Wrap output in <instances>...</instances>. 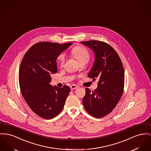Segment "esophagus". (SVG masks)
<instances>
[{"label":"esophagus","instance_id":"34e87169","mask_svg":"<svg viewBox=\"0 0 151 151\" xmlns=\"http://www.w3.org/2000/svg\"><path fill=\"white\" fill-rule=\"evenodd\" d=\"M70 88H71V90H73L75 89L78 88V87L77 86H75V85H72V86H71Z\"/></svg>","mask_w":151,"mask_h":151}]
</instances>
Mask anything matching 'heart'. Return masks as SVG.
<instances>
[{"label":"heart","mask_w":151,"mask_h":151,"mask_svg":"<svg viewBox=\"0 0 151 151\" xmlns=\"http://www.w3.org/2000/svg\"><path fill=\"white\" fill-rule=\"evenodd\" d=\"M71 55L79 62H88L89 59L88 51L84 47L81 46L75 47L71 51ZM64 55L61 54L58 56V60L60 65H62L64 62Z\"/></svg>","instance_id":"1"}]
</instances>
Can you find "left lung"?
I'll list each match as a JSON object with an SVG mask.
<instances>
[{
  "instance_id": "left-lung-1",
  "label": "left lung",
  "mask_w": 151,
  "mask_h": 151,
  "mask_svg": "<svg viewBox=\"0 0 151 151\" xmlns=\"http://www.w3.org/2000/svg\"><path fill=\"white\" fill-rule=\"evenodd\" d=\"M95 53V62L88 76L99 79L97 89L86 88L83 103L91 115L101 118L109 114L116 106L123 93L124 71L122 60L108 44L98 40L81 42Z\"/></svg>"
}]
</instances>
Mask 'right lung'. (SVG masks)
Instances as JSON below:
<instances>
[{
	"mask_svg": "<svg viewBox=\"0 0 151 151\" xmlns=\"http://www.w3.org/2000/svg\"><path fill=\"white\" fill-rule=\"evenodd\" d=\"M72 43L39 42L24 55L19 75L22 96L31 110L45 119H51L62 111L70 88L52 86L51 74L58 72L56 59Z\"/></svg>",
	"mask_w": 151,
	"mask_h": 151,
	"instance_id": "add662e5",
	"label": "right lung"
}]
</instances>
